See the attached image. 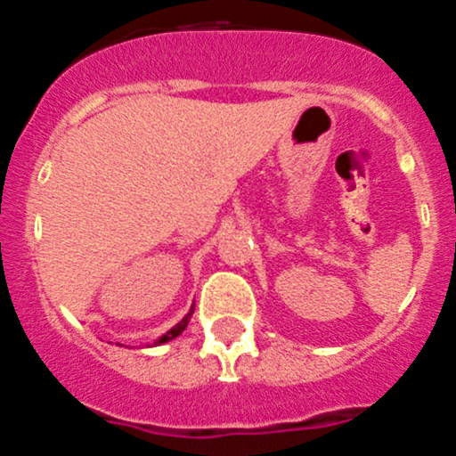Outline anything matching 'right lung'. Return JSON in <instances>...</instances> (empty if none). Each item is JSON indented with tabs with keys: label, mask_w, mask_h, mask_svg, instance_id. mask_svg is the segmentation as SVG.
Returning <instances> with one entry per match:
<instances>
[{
	"label": "right lung",
	"mask_w": 456,
	"mask_h": 456,
	"mask_svg": "<svg viewBox=\"0 0 456 456\" xmlns=\"http://www.w3.org/2000/svg\"><path fill=\"white\" fill-rule=\"evenodd\" d=\"M192 314H194V305H192V307L188 309V314H186V316H183L182 320H179V322L175 324L173 329H168L167 333H164V335H159V338L155 339V342L151 344V346H159V344H167V342H171V339L177 338V335H182L183 331H186V327H188L190 318H192Z\"/></svg>",
	"instance_id": "obj_1"
}]
</instances>
